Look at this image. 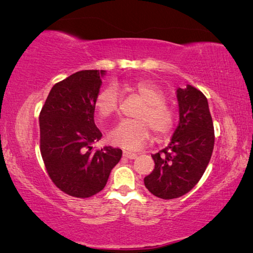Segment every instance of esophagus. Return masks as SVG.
I'll list each match as a JSON object with an SVG mask.
<instances>
[{
	"instance_id": "obj_1",
	"label": "esophagus",
	"mask_w": 253,
	"mask_h": 253,
	"mask_svg": "<svg viewBox=\"0 0 253 253\" xmlns=\"http://www.w3.org/2000/svg\"><path fill=\"white\" fill-rule=\"evenodd\" d=\"M123 157H126V159H136L138 155H137V153H133V152L124 151L123 152Z\"/></svg>"
}]
</instances>
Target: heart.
I'll list each match as a JSON object with an SVG mask.
<instances>
[{
    "mask_svg": "<svg viewBox=\"0 0 253 253\" xmlns=\"http://www.w3.org/2000/svg\"><path fill=\"white\" fill-rule=\"evenodd\" d=\"M145 105L137 114V120H123L110 131V143L126 150H138L151 137L152 130L157 137H165L171 132L175 126V113L166 103L165 93L147 81H138L131 84ZM120 96L114 86H107L95 98V109L100 119H109L117 114Z\"/></svg>",
    "mask_w": 253,
    "mask_h": 253,
    "instance_id": "obj_1",
    "label": "heart"
}]
</instances>
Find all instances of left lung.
<instances>
[{"label": "left lung", "mask_w": 253, "mask_h": 253, "mask_svg": "<svg viewBox=\"0 0 253 253\" xmlns=\"http://www.w3.org/2000/svg\"><path fill=\"white\" fill-rule=\"evenodd\" d=\"M179 123L171 141L152 154L154 169L144 178L152 195L162 199L188 193L206 170L214 147V126L206 96L191 85L177 89Z\"/></svg>", "instance_id": "1"}]
</instances>
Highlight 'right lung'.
Instances as JSON below:
<instances>
[{"mask_svg":"<svg viewBox=\"0 0 253 253\" xmlns=\"http://www.w3.org/2000/svg\"><path fill=\"white\" fill-rule=\"evenodd\" d=\"M105 70H83L51 87L40 115V152L51 181L76 198H88L106 186L122 150H92L102 133L94 123L95 98Z\"/></svg>","mask_w":253,"mask_h":253,"instance_id":"1","label":"right lung"}]
</instances>
